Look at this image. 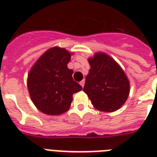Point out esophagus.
<instances>
[{
	"label": "esophagus",
	"mask_w": 157,
	"mask_h": 157,
	"mask_svg": "<svg viewBox=\"0 0 157 157\" xmlns=\"http://www.w3.org/2000/svg\"><path fill=\"white\" fill-rule=\"evenodd\" d=\"M80 85H81V86H82V88H83L84 86H85V81H84V80L83 81H81V82H80Z\"/></svg>",
	"instance_id": "1"
}]
</instances>
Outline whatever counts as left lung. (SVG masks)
Wrapping results in <instances>:
<instances>
[{"label":"left lung","instance_id":"left-lung-1","mask_svg":"<svg viewBox=\"0 0 157 157\" xmlns=\"http://www.w3.org/2000/svg\"><path fill=\"white\" fill-rule=\"evenodd\" d=\"M90 65L84 92L96 109L112 112L122 107L129 94V81L119 64L108 54L96 53Z\"/></svg>","mask_w":157,"mask_h":157}]
</instances>
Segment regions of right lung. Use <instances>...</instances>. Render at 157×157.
<instances>
[{"mask_svg": "<svg viewBox=\"0 0 157 157\" xmlns=\"http://www.w3.org/2000/svg\"><path fill=\"white\" fill-rule=\"evenodd\" d=\"M73 53L58 46L46 50L28 75V90L36 108L50 116L67 112L73 94L82 90L73 81V71L67 67Z\"/></svg>", "mask_w": 157, "mask_h": 157, "instance_id": "obj_1", "label": "right lung"}]
</instances>
